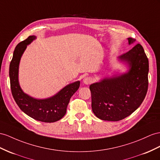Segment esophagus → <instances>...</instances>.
Masks as SVG:
<instances>
[{"instance_id":"obj_1","label":"esophagus","mask_w":160,"mask_h":160,"mask_svg":"<svg viewBox=\"0 0 160 160\" xmlns=\"http://www.w3.org/2000/svg\"><path fill=\"white\" fill-rule=\"evenodd\" d=\"M83 82H84V84H87V85L90 84L92 82V78H91V77H89V76L85 77L84 78V80H83Z\"/></svg>"}]
</instances>
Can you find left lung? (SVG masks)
<instances>
[{
  "instance_id": "left-lung-1",
  "label": "left lung",
  "mask_w": 160,
  "mask_h": 160,
  "mask_svg": "<svg viewBox=\"0 0 160 160\" xmlns=\"http://www.w3.org/2000/svg\"><path fill=\"white\" fill-rule=\"evenodd\" d=\"M128 44L136 40L128 38ZM128 70L104 77L90 86L92 110L99 119L119 121L128 117L139 108L148 88L149 61L140 44L118 57Z\"/></svg>"
}]
</instances>
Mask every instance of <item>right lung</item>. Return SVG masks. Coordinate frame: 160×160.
Segmentation results:
<instances>
[{
	"label": "right lung",
	"instance_id": "1",
	"mask_svg": "<svg viewBox=\"0 0 160 160\" xmlns=\"http://www.w3.org/2000/svg\"><path fill=\"white\" fill-rule=\"evenodd\" d=\"M36 38V36H30L15 48L9 65L11 92L19 108L28 116L40 122H55L66 113L69 99L79 88L80 82L69 84L55 95L46 99H36L24 92L19 82V63L27 46Z\"/></svg>",
	"mask_w": 160,
	"mask_h": 160
}]
</instances>
